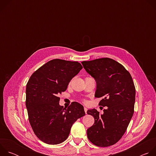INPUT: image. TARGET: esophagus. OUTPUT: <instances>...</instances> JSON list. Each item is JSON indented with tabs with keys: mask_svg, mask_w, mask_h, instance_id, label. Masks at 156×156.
Returning <instances> with one entry per match:
<instances>
[{
	"mask_svg": "<svg viewBox=\"0 0 156 156\" xmlns=\"http://www.w3.org/2000/svg\"><path fill=\"white\" fill-rule=\"evenodd\" d=\"M84 112H85V113L86 114V113H87V108L86 107H84Z\"/></svg>",
	"mask_w": 156,
	"mask_h": 156,
	"instance_id": "esophagus-1",
	"label": "esophagus"
}]
</instances>
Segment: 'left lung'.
Masks as SVG:
<instances>
[{
  "instance_id": "8db88e82",
  "label": "left lung",
  "mask_w": 156,
  "mask_h": 156,
  "mask_svg": "<svg viewBox=\"0 0 156 156\" xmlns=\"http://www.w3.org/2000/svg\"><path fill=\"white\" fill-rule=\"evenodd\" d=\"M81 63L96 80L94 96L102 98L99 105L107 107L103 114L94 108L87 111L94 118V123L87 129V138L97 146H112L123 136L134 113V83L124 66L112 58H101Z\"/></svg>"
}]
</instances>
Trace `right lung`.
Returning a JSON list of instances; mask_svg holds the SVG:
<instances>
[{
  "instance_id": "1",
  "label": "right lung",
  "mask_w": 156,
  "mask_h": 156,
  "mask_svg": "<svg viewBox=\"0 0 156 156\" xmlns=\"http://www.w3.org/2000/svg\"><path fill=\"white\" fill-rule=\"evenodd\" d=\"M83 69L80 63L54 59L31 76L26 88L28 119L36 136L49 144H58L68 138L77 119L85 115L83 106L73 102L67 108L59 105L58 96Z\"/></svg>"
}]
</instances>
